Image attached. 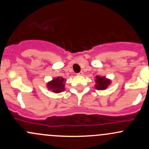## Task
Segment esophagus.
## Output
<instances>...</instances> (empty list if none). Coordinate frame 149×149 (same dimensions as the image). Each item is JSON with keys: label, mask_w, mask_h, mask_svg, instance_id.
<instances>
[{"label": "esophagus", "mask_w": 149, "mask_h": 149, "mask_svg": "<svg viewBox=\"0 0 149 149\" xmlns=\"http://www.w3.org/2000/svg\"><path fill=\"white\" fill-rule=\"evenodd\" d=\"M84 74V73L82 71H81V72H79V73H77V75L78 76H82V75Z\"/></svg>", "instance_id": "obj_1"}]
</instances>
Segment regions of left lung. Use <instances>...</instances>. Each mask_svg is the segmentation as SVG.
I'll return each instance as SVG.
<instances>
[{"label": "left lung", "instance_id": "8db88e82", "mask_svg": "<svg viewBox=\"0 0 149 149\" xmlns=\"http://www.w3.org/2000/svg\"><path fill=\"white\" fill-rule=\"evenodd\" d=\"M96 85L95 88L98 90H104L108 87V86L111 84V81L109 79H106L104 76H96Z\"/></svg>", "mask_w": 149, "mask_h": 149}]
</instances>
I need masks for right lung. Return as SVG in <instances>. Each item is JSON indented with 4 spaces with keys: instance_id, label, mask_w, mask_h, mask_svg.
Segmentation results:
<instances>
[{
    "instance_id": "obj_1",
    "label": "right lung",
    "mask_w": 149,
    "mask_h": 149,
    "mask_svg": "<svg viewBox=\"0 0 149 149\" xmlns=\"http://www.w3.org/2000/svg\"><path fill=\"white\" fill-rule=\"evenodd\" d=\"M65 80L63 77H57L47 84V87L54 93H61L65 90Z\"/></svg>"
}]
</instances>
